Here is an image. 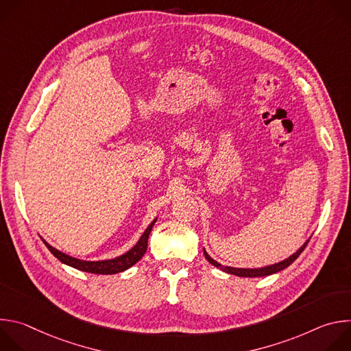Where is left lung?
I'll return each instance as SVG.
<instances>
[{
    "instance_id": "8db88e82",
    "label": "left lung",
    "mask_w": 351,
    "mask_h": 351,
    "mask_svg": "<svg viewBox=\"0 0 351 351\" xmlns=\"http://www.w3.org/2000/svg\"><path fill=\"white\" fill-rule=\"evenodd\" d=\"M308 241H310V240H307V241H306L302 247H300L294 254H291L289 258H286V260H283V261H280V263H276V264H274V265H268V267H263V268H254V269L223 267V265H221L219 263H217L215 260H213V258L208 256V253L206 252V248H204V256H206V258H207V261H208L210 264H213L214 267L219 268V269L223 271V272H228V274H232V275H236V276H243V278H258V276H268V275L276 274V272H279V271L287 268L291 263H294V261L298 258L300 254H302V253L304 252V248H306V245L308 244Z\"/></svg>"
}]
</instances>
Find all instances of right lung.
<instances>
[{
  "instance_id": "right-lung-1",
  "label": "right lung",
  "mask_w": 351,
  "mask_h": 351,
  "mask_svg": "<svg viewBox=\"0 0 351 351\" xmlns=\"http://www.w3.org/2000/svg\"><path fill=\"white\" fill-rule=\"evenodd\" d=\"M157 222V218L148 225V228L144 230V233L141 234V237L138 239V241L126 252L125 254L117 257V258H111V260H103V261H83L79 258H73L60 250L54 248L53 245H49L47 241H44V244L47 245V248L51 252L61 263L76 268L79 271L83 272H90V274H97V275H112V274H118V272H123L126 269H129L130 267H133L145 253L147 250V243H148V236L149 232H152L154 223Z\"/></svg>"
}]
</instances>
